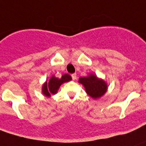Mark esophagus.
Listing matches in <instances>:
<instances>
[{
	"label": "esophagus",
	"mask_w": 146,
	"mask_h": 146,
	"mask_svg": "<svg viewBox=\"0 0 146 146\" xmlns=\"http://www.w3.org/2000/svg\"><path fill=\"white\" fill-rule=\"evenodd\" d=\"M71 77H72V79H73V80H76V73H73V74L71 75Z\"/></svg>",
	"instance_id": "1"
}]
</instances>
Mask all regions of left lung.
I'll use <instances>...</instances> for the list:
<instances>
[{
    "instance_id": "1",
    "label": "left lung",
    "mask_w": 146,
    "mask_h": 146,
    "mask_svg": "<svg viewBox=\"0 0 146 146\" xmlns=\"http://www.w3.org/2000/svg\"><path fill=\"white\" fill-rule=\"evenodd\" d=\"M79 82L84 85L88 95L94 99L100 98L107 91V86L105 82L98 78L95 75L80 78Z\"/></svg>"
}]
</instances>
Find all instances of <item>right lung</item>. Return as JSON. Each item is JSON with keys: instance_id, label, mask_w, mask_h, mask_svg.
I'll return each mask as SVG.
<instances>
[{"instance_id": "right-lung-1", "label": "right lung", "mask_w": 146, "mask_h": 146, "mask_svg": "<svg viewBox=\"0 0 146 146\" xmlns=\"http://www.w3.org/2000/svg\"><path fill=\"white\" fill-rule=\"evenodd\" d=\"M71 80V77L69 75L65 74L61 78H57L54 76L51 78L49 81L46 82L42 87V92L46 96H51V94L54 95L57 92L58 88L64 82H68Z\"/></svg>"}]
</instances>
